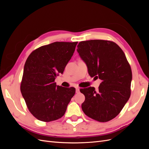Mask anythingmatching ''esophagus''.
Returning <instances> with one entry per match:
<instances>
[{"instance_id":"esophagus-1","label":"esophagus","mask_w":149,"mask_h":149,"mask_svg":"<svg viewBox=\"0 0 149 149\" xmlns=\"http://www.w3.org/2000/svg\"><path fill=\"white\" fill-rule=\"evenodd\" d=\"M76 93H79V88L78 87L76 88Z\"/></svg>"}]
</instances>
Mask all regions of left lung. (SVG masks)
<instances>
[{"label":"left lung","mask_w":149,"mask_h":149,"mask_svg":"<svg viewBox=\"0 0 149 149\" xmlns=\"http://www.w3.org/2000/svg\"><path fill=\"white\" fill-rule=\"evenodd\" d=\"M77 52L88 67L89 74L100 78L99 89H81L85 96L84 113L99 122H107L118 116L130 96L132 71L122 49L116 43L102 40L79 43Z\"/></svg>","instance_id":"obj_1"}]
</instances>
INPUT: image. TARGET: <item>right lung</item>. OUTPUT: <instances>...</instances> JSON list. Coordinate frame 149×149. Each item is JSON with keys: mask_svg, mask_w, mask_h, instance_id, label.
Listing matches in <instances>:
<instances>
[{"mask_svg": "<svg viewBox=\"0 0 149 149\" xmlns=\"http://www.w3.org/2000/svg\"><path fill=\"white\" fill-rule=\"evenodd\" d=\"M78 42H54L31 52L24 66L21 93L29 111L37 119L50 122L63 116L74 88L57 86Z\"/></svg>", "mask_w": 149, "mask_h": 149, "instance_id": "right-lung-1", "label": "right lung"}]
</instances>
